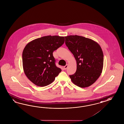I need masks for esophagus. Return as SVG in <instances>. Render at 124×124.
<instances>
[{"label":"esophagus","instance_id":"esophagus-1","mask_svg":"<svg viewBox=\"0 0 124 124\" xmlns=\"http://www.w3.org/2000/svg\"><path fill=\"white\" fill-rule=\"evenodd\" d=\"M68 64H66L65 66H64L63 67L64 70H66L67 69V68H68Z\"/></svg>","mask_w":124,"mask_h":124}]
</instances>
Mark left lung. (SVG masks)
Instances as JSON below:
<instances>
[{
	"mask_svg": "<svg viewBox=\"0 0 124 124\" xmlns=\"http://www.w3.org/2000/svg\"><path fill=\"white\" fill-rule=\"evenodd\" d=\"M65 44L77 62V70L70 75L72 82L80 87L90 86L102 72L103 54L100 45L93 40L78 35L65 37Z\"/></svg>",
	"mask_w": 124,
	"mask_h": 124,
	"instance_id": "left-lung-1",
	"label": "left lung"
}]
</instances>
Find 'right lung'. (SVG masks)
Returning a JSON list of instances; mask_svg holds the SVG:
<instances>
[{
	"label": "right lung",
	"instance_id": "1",
	"mask_svg": "<svg viewBox=\"0 0 124 124\" xmlns=\"http://www.w3.org/2000/svg\"><path fill=\"white\" fill-rule=\"evenodd\" d=\"M64 37L46 36L33 40L22 53L24 73L33 84L45 86L53 82L61 71L55 65L53 52L64 42Z\"/></svg>",
	"mask_w": 124,
	"mask_h": 124
}]
</instances>
